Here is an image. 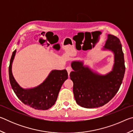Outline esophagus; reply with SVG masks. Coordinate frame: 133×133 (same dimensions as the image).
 <instances>
[{
    "mask_svg": "<svg viewBox=\"0 0 133 133\" xmlns=\"http://www.w3.org/2000/svg\"><path fill=\"white\" fill-rule=\"evenodd\" d=\"M66 70H67V73H68V75H69V76L70 73V72L72 71V69L69 66V67H67Z\"/></svg>",
    "mask_w": 133,
    "mask_h": 133,
    "instance_id": "obj_1",
    "label": "esophagus"
}]
</instances>
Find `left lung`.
<instances>
[{
	"label": "left lung",
	"mask_w": 133,
	"mask_h": 133,
	"mask_svg": "<svg viewBox=\"0 0 133 133\" xmlns=\"http://www.w3.org/2000/svg\"><path fill=\"white\" fill-rule=\"evenodd\" d=\"M103 50L114 54L112 70L101 75L84 64L83 61H73L71 66L73 71L70 77L73 82V94L77 104L81 107L93 109L102 107L111 100L117 93L125 73L124 53L121 42L112 35H108Z\"/></svg>",
	"instance_id": "8db88e82"
}]
</instances>
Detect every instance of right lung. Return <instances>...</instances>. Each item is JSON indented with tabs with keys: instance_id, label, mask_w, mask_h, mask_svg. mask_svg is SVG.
<instances>
[{
	"instance_id": "add662e5",
	"label": "right lung",
	"mask_w": 133,
	"mask_h": 133,
	"mask_svg": "<svg viewBox=\"0 0 133 133\" xmlns=\"http://www.w3.org/2000/svg\"><path fill=\"white\" fill-rule=\"evenodd\" d=\"M16 53V49L12 53L9 67L10 83L16 95L24 104L35 109H50L55 104L63 84L68 78L67 70H53L40 85L33 88L23 89L17 83L12 74V63Z\"/></svg>"
}]
</instances>
